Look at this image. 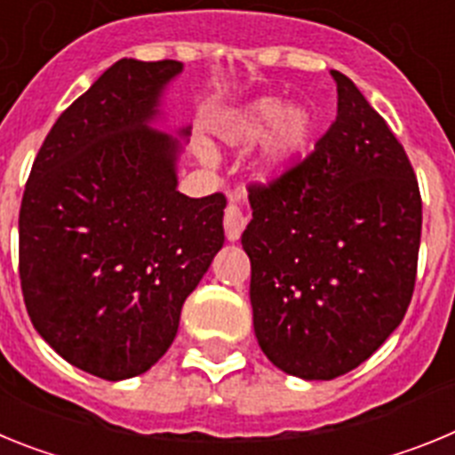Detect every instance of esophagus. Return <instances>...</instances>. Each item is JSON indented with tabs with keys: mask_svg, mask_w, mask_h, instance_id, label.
<instances>
[{
	"mask_svg": "<svg viewBox=\"0 0 455 455\" xmlns=\"http://www.w3.org/2000/svg\"><path fill=\"white\" fill-rule=\"evenodd\" d=\"M225 235H228V239L230 241H236L241 236V232H243V228H246L248 223V216L246 212H243V207L236 203H230L228 204V209H225Z\"/></svg>",
	"mask_w": 455,
	"mask_h": 455,
	"instance_id": "1",
	"label": "esophagus"
}]
</instances>
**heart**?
Listing matches in <instances>:
<instances>
[{
  "mask_svg": "<svg viewBox=\"0 0 455 455\" xmlns=\"http://www.w3.org/2000/svg\"><path fill=\"white\" fill-rule=\"evenodd\" d=\"M273 127L267 143L268 171H280L307 150L315 134V118L305 107L284 108L283 100L262 98L225 124L223 139L230 143H252Z\"/></svg>",
  "mask_w": 455,
  "mask_h": 455,
  "instance_id": "obj_1",
  "label": "heart"
}]
</instances>
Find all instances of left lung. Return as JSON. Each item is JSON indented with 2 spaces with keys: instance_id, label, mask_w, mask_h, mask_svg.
Here are the masks:
<instances>
[{
  "instance_id": "1",
  "label": "left lung",
  "mask_w": 455,
  "mask_h": 455,
  "mask_svg": "<svg viewBox=\"0 0 455 455\" xmlns=\"http://www.w3.org/2000/svg\"><path fill=\"white\" fill-rule=\"evenodd\" d=\"M337 120L315 152L251 184V305L264 355L305 380L344 376L403 321L417 277L421 196L392 130L332 70Z\"/></svg>"
}]
</instances>
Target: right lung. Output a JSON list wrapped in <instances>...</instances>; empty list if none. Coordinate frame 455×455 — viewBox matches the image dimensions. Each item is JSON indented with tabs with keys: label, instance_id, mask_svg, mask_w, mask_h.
<instances>
[{
	"label": "right lung",
	"instance_id": "1",
	"mask_svg": "<svg viewBox=\"0 0 455 455\" xmlns=\"http://www.w3.org/2000/svg\"><path fill=\"white\" fill-rule=\"evenodd\" d=\"M180 72L171 59L114 63L59 116L24 187L20 283L31 323L104 380L139 376L168 351L225 241V196L180 193V143L150 127Z\"/></svg>",
	"mask_w": 455,
	"mask_h": 455
}]
</instances>
